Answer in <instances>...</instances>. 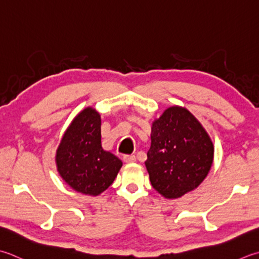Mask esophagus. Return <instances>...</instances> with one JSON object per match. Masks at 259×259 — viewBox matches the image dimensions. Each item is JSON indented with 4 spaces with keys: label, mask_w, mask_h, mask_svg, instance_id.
<instances>
[{
    "label": "esophagus",
    "mask_w": 259,
    "mask_h": 259,
    "mask_svg": "<svg viewBox=\"0 0 259 259\" xmlns=\"http://www.w3.org/2000/svg\"><path fill=\"white\" fill-rule=\"evenodd\" d=\"M123 160L125 163H135L136 161V156L135 155H124Z\"/></svg>",
    "instance_id": "esophagus-1"
}]
</instances>
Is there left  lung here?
I'll list each match as a JSON object with an SVG mask.
<instances>
[{
  "instance_id": "1",
  "label": "left lung",
  "mask_w": 259,
  "mask_h": 259,
  "mask_svg": "<svg viewBox=\"0 0 259 259\" xmlns=\"http://www.w3.org/2000/svg\"><path fill=\"white\" fill-rule=\"evenodd\" d=\"M151 144L145 161L150 183L166 199L195 190L213 163L210 136L189 110L166 109L151 125Z\"/></svg>"
}]
</instances>
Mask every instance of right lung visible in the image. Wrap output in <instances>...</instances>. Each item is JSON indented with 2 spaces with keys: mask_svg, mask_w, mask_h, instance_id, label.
I'll use <instances>...</instances> for the list:
<instances>
[{
  "mask_svg": "<svg viewBox=\"0 0 259 259\" xmlns=\"http://www.w3.org/2000/svg\"><path fill=\"white\" fill-rule=\"evenodd\" d=\"M56 165L66 183L85 195H99L113 183L122 161L103 149L95 109L89 106L75 116L56 151Z\"/></svg>",
  "mask_w": 259,
  "mask_h": 259,
  "instance_id": "1",
  "label": "right lung"
}]
</instances>
